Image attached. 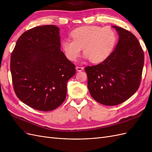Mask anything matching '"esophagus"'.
Listing matches in <instances>:
<instances>
[{"label": "esophagus", "instance_id": "obj_1", "mask_svg": "<svg viewBox=\"0 0 152 152\" xmlns=\"http://www.w3.org/2000/svg\"><path fill=\"white\" fill-rule=\"evenodd\" d=\"M76 70L78 71V72H81L84 70V67L82 66H77L76 67Z\"/></svg>", "mask_w": 152, "mask_h": 152}]
</instances>
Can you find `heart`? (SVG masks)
<instances>
[{
	"label": "heart",
	"instance_id": "b5f03b06",
	"mask_svg": "<svg viewBox=\"0 0 152 152\" xmlns=\"http://www.w3.org/2000/svg\"><path fill=\"white\" fill-rule=\"evenodd\" d=\"M72 39L63 40L61 48L68 59L76 61L82 49L86 59L98 63L105 60L111 54L117 42L115 31L110 26H84L70 33Z\"/></svg>",
	"mask_w": 152,
	"mask_h": 152
}]
</instances>
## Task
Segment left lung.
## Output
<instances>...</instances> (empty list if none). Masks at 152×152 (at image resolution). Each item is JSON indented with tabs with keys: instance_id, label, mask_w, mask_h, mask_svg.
Masks as SVG:
<instances>
[{
	"instance_id": "8db88e82",
	"label": "left lung",
	"mask_w": 152,
	"mask_h": 152,
	"mask_svg": "<svg viewBox=\"0 0 152 152\" xmlns=\"http://www.w3.org/2000/svg\"><path fill=\"white\" fill-rule=\"evenodd\" d=\"M118 42L110 56L97 65L85 68L87 86L96 102L107 106L121 104L138 89L144 65V52L131 32L113 26Z\"/></svg>"
}]
</instances>
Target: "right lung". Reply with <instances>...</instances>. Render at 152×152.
<instances>
[{"label":"right lung","instance_id":"obj_1","mask_svg":"<svg viewBox=\"0 0 152 152\" xmlns=\"http://www.w3.org/2000/svg\"><path fill=\"white\" fill-rule=\"evenodd\" d=\"M59 28L39 26L24 32L11 56L14 91L23 103L43 112L51 111L66 98L68 80L75 66L60 49Z\"/></svg>","mask_w":152,"mask_h":152}]
</instances>
